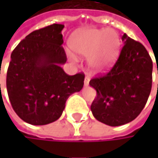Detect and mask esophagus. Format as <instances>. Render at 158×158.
Wrapping results in <instances>:
<instances>
[{
	"label": "esophagus",
	"instance_id": "esophagus-1",
	"mask_svg": "<svg viewBox=\"0 0 158 158\" xmlns=\"http://www.w3.org/2000/svg\"><path fill=\"white\" fill-rule=\"evenodd\" d=\"M89 79H90L89 76V75H87V76L85 77V79H84V86H86V87H87V86L89 85Z\"/></svg>",
	"mask_w": 158,
	"mask_h": 158
}]
</instances>
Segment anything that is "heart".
Returning a JSON list of instances; mask_svg holds the SVG:
<instances>
[{
  "instance_id": "1",
  "label": "heart",
  "mask_w": 158,
  "mask_h": 158,
  "mask_svg": "<svg viewBox=\"0 0 158 158\" xmlns=\"http://www.w3.org/2000/svg\"><path fill=\"white\" fill-rule=\"evenodd\" d=\"M69 47L80 56H89V66L94 71L104 72L115 64L121 50V41L115 30L86 28L71 35ZM69 58L72 62L77 60L70 53Z\"/></svg>"
}]
</instances>
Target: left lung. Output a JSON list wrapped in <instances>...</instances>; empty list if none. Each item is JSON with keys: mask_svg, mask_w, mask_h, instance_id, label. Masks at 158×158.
Segmentation results:
<instances>
[{"mask_svg": "<svg viewBox=\"0 0 158 158\" xmlns=\"http://www.w3.org/2000/svg\"><path fill=\"white\" fill-rule=\"evenodd\" d=\"M122 41L123 47L111 70L89 81L97 91L91 112L99 122L110 126L135 120L143 109L152 88L153 62L147 50L126 34Z\"/></svg>", "mask_w": 158, "mask_h": 158, "instance_id": "1", "label": "left lung"}]
</instances>
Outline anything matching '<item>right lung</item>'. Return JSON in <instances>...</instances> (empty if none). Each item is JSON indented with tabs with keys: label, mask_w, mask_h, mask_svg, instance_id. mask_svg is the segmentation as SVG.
Returning <instances> with one entry per match:
<instances>
[{
	"label": "right lung",
	"mask_w": 158,
	"mask_h": 158,
	"mask_svg": "<svg viewBox=\"0 0 158 158\" xmlns=\"http://www.w3.org/2000/svg\"><path fill=\"white\" fill-rule=\"evenodd\" d=\"M64 24L35 30L23 39L11 55L6 87L16 114L25 123L45 125L62 114L68 98L84 85V74L68 75L62 48ZM1 86V85H0Z\"/></svg>",
	"instance_id": "right-lung-1"
}]
</instances>
